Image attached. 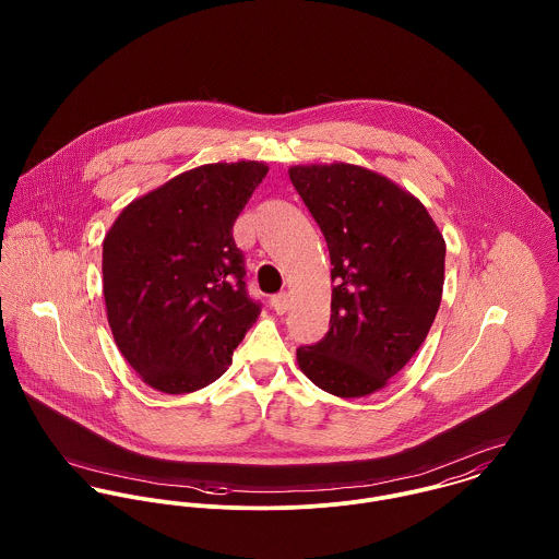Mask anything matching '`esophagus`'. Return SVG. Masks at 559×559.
Here are the masks:
<instances>
[{"instance_id":"esophagus-1","label":"esophagus","mask_w":559,"mask_h":559,"mask_svg":"<svg viewBox=\"0 0 559 559\" xmlns=\"http://www.w3.org/2000/svg\"><path fill=\"white\" fill-rule=\"evenodd\" d=\"M288 295L286 293H280V295H273L271 297V308L277 312V314H286V310H288Z\"/></svg>"}]
</instances>
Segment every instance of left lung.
Masks as SVG:
<instances>
[{
  "instance_id": "left-lung-1",
  "label": "left lung",
  "mask_w": 559,
  "mask_h": 559,
  "mask_svg": "<svg viewBox=\"0 0 559 559\" xmlns=\"http://www.w3.org/2000/svg\"><path fill=\"white\" fill-rule=\"evenodd\" d=\"M288 176L331 258V326L297 350L301 372L337 399L383 390L424 344L441 306L445 240L426 206L355 163L293 165Z\"/></svg>"
}]
</instances>
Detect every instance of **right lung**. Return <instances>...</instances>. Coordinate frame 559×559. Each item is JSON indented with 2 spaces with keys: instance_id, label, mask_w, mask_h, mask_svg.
<instances>
[{
  "instance_id": "obj_1",
  "label": "right lung",
  "mask_w": 559,
  "mask_h": 559,
  "mask_svg": "<svg viewBox=\"0 0 559 559\" xmlns=\"http://www.w3.org/2000/svg\"><path fill=\"white\" fill-rule=\"evenodd\" d=\"M266 171L262 160L187 169L127 204L103 239L114 342L160 394L217 381L260 317L233 226Z\"/></svg>"
}]
</instances>
